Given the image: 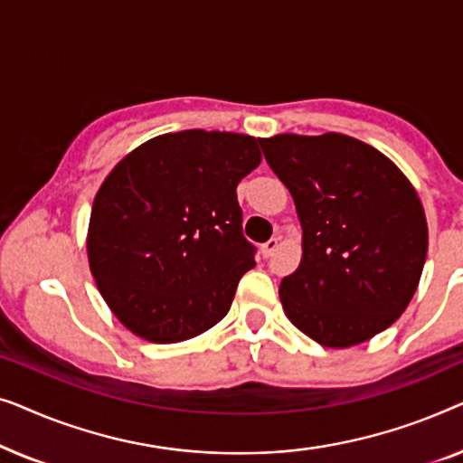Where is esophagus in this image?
I'll return each mask as SVG.
<instances>
[{"label":"esophagus","instance_id":"obj_1","mask_svg":"<svg viewBox=\"0 0 463 463\" xmlns=\"http://www.w3.org/2000/svg\"><path fill=\"white\" fill-rule=\"evenodd\" d=\"M278 240H280V238H271V240H268V242H265V244L261 246V255H263L265 259L274 255L276 249H278Z\"/></svg>","mask_w":463,"mask_h":463}]
</instances>
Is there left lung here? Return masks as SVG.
Segmentation results:
<instances>
[{
  "label": "left lung",
  "mask_w": 463,
  "mask_h": 463,
  "mask_svg": "<svg viewBox=\"0 0 463 463\" xmlns=\"http://www.w3.org/2000/svg\"><path fill=\"white\" fill-rule=\"evenodd\" d=\"M295 200L301 263L282 278L287 318L326 347H350L394 325L420 284L428 223L394 162L358 138H259Z\"/></svg>",
  "instance_id": "8db88e82"
}]
</instances>
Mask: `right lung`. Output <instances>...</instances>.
<instances>
[{
  "mask_svg": "<svg viewBox=\"0 0 463 463\" xmlns=\"http://www.w3.org/2000/svg\"><path fill=\"white\" fill-rule=\"evenodd\" d=\"M261 164L257 138L183 130L151 138L107 175L88 263L118 320L154 344L213 328L255 268L236 187Z\"/></svg>",
  "mask_w": 463,
  "mask_h": 463,
  "instance_id": "obj_1",
  "label": "right lung"
}]
</instances>
